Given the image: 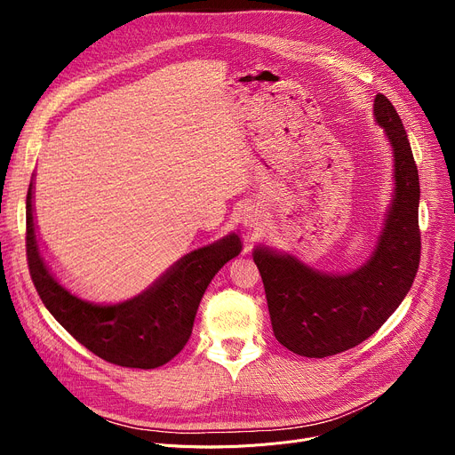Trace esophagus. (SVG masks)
Instances as JSON below:
<instances>
[{"instance_id":"esophagus-1","label":"esophagus","mask_w":455,"mask_h":455,"mask_svg":"<svg viewBox=\"0 0 455 455\" xmlns=\"http://www.w3.org/2000/svg\"><path fill=\"white\" fill-rule=\"evenodd\" d=\"M245 227H258L261 223V210L258 206H249L243 213Z\"/></svg>"}]
</instances>
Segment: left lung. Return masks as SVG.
Listing matches in <instances>:
<instances>
[{"label": "left lung", "mask_w": 455, "mask_h": 455, "mask_svg": "<svg viewBox=\"0 0 455 455\" xmlns=\"http://www.w3.org/2000/svg\"><path fill=\"white\" fill-rule=\"evenodd\" d=\"M374 117L393 146L395 196L367 264L347 275H328L269 247H258L252 254L264 280L275 338L299 355L326 357L371 338L408 295L419 271L417 164L402 119L386 95H376Z\"/></svg>", "instance_id": "8db88e82"}]
</instances>
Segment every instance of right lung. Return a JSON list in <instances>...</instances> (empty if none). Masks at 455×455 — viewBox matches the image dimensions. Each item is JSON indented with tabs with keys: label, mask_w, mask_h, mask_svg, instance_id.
Returning <instances> with one entry per match:
<instances>
[{
	"label": "right lung",
	"mask_w": 455,
	"mask_h": 455,
	"mask_svg": "<svg viewBox=\"0 0 455 455\" xmlns=\"http://www.w3.org/2000/svg\"><path fill=\"white\" fill-rule=\"evenodd\" d=\"M26 249L31 280L50 314L90 352L129 369H156L184 348L212 278L242 252L237 234L180 258L148 291L110 306L92 304L59 283L38 251L33 182L26 201Z\"/></svg>",
	"instance_id": "add662e5"
}]
</instances>
